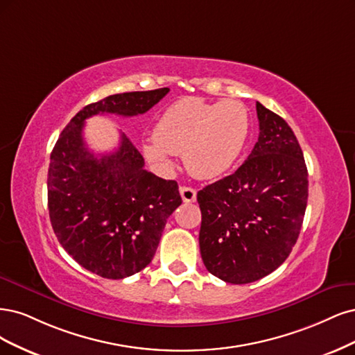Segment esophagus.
<instances>
[{
  "instance_id": "esophagus-1",
  "label": "esophagus",
  "mask_w": 355,
  "mask_h": 355,
  "mask_svg": "<svg viewBox=\"0 0 355 355\" xmlns=\"http://www.w3.org/2000/svg\"><path fill=\"white\" fill-rule=\"evenodd\" d=\"M180 194H181L182 200H184L186 203H190V202L196 200V190H194L193 187L181 186V187H180Z\"/></svg>"
}]
</instances>
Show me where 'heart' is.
<instances>
[{"instance_id":"heart-1","label":"heart","mask_w":355,"mask_h":355,"mask_svg":"<svg viewBox=\"0 0 355 355\" xmlns=\"http://www.w3.org/2000/svg\"><path fill=\"white\" fill-rule=\"evenodd\" d=\"M249 130V112L243 103H207L186 97L159 116L153 141H144L141 148L147 161L159 169L173 166L171 155H182L193 177L211 180L234 165L246 146Z\"/></svg>"}]
</instances>
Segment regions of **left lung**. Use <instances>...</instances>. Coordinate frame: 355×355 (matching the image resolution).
<instances>
[{
    "label": "left lung",
    "mask_w": 355,
    "mask_h": 355,
    "mask_svg": "<svg viewBox=\"0 0 355 355\" xmlns=\"http://www.w3.org/2000/svg\"><path fill=\"white\" fill-rule=\"evenodd\" d=\"M259 137L234 174L198 193L207 270L245 284L279 268L298 240L308 199L301 146L283 118L257 101Z\"/></svg>",
    "instance_id": "obj_1"
}]
</instances>
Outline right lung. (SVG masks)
Listing matches in <instances>:
<instances>
[{
    "label": "right lung",
    "mask_w": 355,
    "mask_h": 355,
    "mask_svg": "<svg viewBox=\"0 0 355 355\" xmlns=\"http://www.w3.org/2000/svg\"><path fill=\"white\" fill-rule=\"evenodd\" d=\"M168 91H132L91 103L66 125L51 152L47 184L53 230L66 252L100 277H130L150 264L168 216L182 200L177 181L146 171L141 153L125 134L118 150L91 153L84 122L98 113L141 115Z\"/></svg>",
    "instance_id": "obj_1"
}]
</instances>
